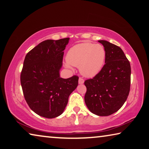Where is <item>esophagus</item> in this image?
I'll use <instances>...</instances> for the list:
<instances>
[{
    "label": "esophagus",
    "mask_w": 149,
    "mask_h": 149,
    "mask_svg": "<svg viewBox=\"0 0 149 149\" xmlns=\"http://www.w3.org/2000/svg\"><path fill=\"white\" fill-rule=\"evenodd\" d=\"M84 82V80L83 79H82V78H79V83L80 84H83Z\"/></svg>",
    "instance_id": "34e87169"
}]
</instances>
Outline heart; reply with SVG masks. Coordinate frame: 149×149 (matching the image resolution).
Wrapping results in <instances>:
<instances>
[{
    "mask_svg": "<svg viewBox=\"0 0 149 149\" xmlns=\"http://www.w3.org/2000/svg\"><path fill=\"white\" fill-rule=\"evenodd\" d=\"M106 50L103 45L85 42L73 46L67 55L65 66L71 67L72 65L79 67L83 76L92 78L98 74L104 67L106 59Z\"/></svg>",
    "mask_w": 149,
    "mask_h": 149,
    "instance_id": "1",
    "label": "heart"
}]
</instances>
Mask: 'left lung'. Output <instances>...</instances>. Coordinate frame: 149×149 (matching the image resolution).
I'll use <instances>...</instances> for the list:
<instances>
[{"label":"left lung","mask_w":149,"mask_h":149,"mask_svg":"<svg viewBox=\"0 0 149 149\" xmlns=\"http://www.w3.org/2000/svg\"><path fill=\"white\" fill-rule=\"evenodd\" d=\"M106 50L105 64L93 79L85 80L84 101L95 115L110 116L125 103L130 91L131 66L121 49L105 40H99Z\"/></svg>","instance_id":"1"}]
</instances>
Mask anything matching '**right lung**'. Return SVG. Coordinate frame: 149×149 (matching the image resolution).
<instances>
[{"instance_id":"right-lung-1","label":"right lung","mask_w":149,"mask_h":149,"mask_svg":"<svg viewBox=\"0 0 149 149\" xmlns=\"http://www.w3.org/2000/svg\"><path fill=\"white\" fill-rule=\"evenodd\" d=\"M69 38L41 42L26 55L20 74L24 97L38 115L55 118L63 113L79 77H60L64 52Z\"/></svg>"}]
</instances>
